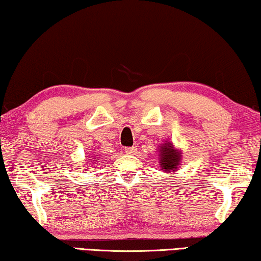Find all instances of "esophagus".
Wrapping results in <instances>:
<instances>
[{
	"mask_svg": "<svg viewBox=\"0 0 261 261\" xmlns=\"http://www.w3.org/2000/svg\"><path fill=\"white\" fill-rule=\"evenodd\" d=\"M137 147L135 146H133V147H126L124 148V152L127 153V154H135L137 153Z\"/></svg>",
	"mask_w": 261,
	"mask_h": 261,
	"instance_id": "1",
	"label": "esophagus"
}]
</instances>
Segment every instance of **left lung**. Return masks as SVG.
Listing matches in <instances>:
<instances>
[{"label": "left lung", "instance_id": "1", "mask_svg": "<svg viewBox=\"0 0 261 261\" xmlns=\"http://www.w3.org/2000/svg\"><path fill=\"white\" fill-rule=\"evenodd\" d=\"M180 162V154L176 149H173L171 142H166L160 147V165L166 172L174 171Z\"/></svg>", "mask_w": 261, "mask_h": 261}]
</instances>
